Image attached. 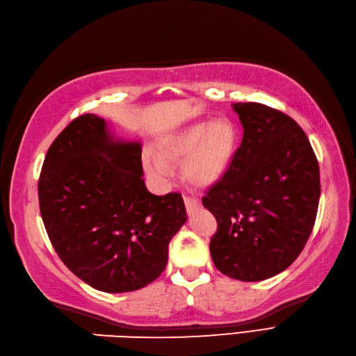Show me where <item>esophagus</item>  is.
<instances>
[{
  "instance_id": "1",
  "label": "esophagus",
  "mask_w": 356,
  "mask_h": 356,
  "mask_svg": "<svg viewBox=\"0 0 356 356\" xmlns=\"http://www.w3.org/2000/svg\"><path fill=\"white\" fill-rule=\"evenodd\" d=\"M184 202H185V207H186V212L188 213H194L197 209L200 207V202L195 197H184Z\"/></svg>"
}]
</instances>
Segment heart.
Here are the masks:
<instances>
[{
  "label": "heart",
  "instance_id": "b5f03b06",
  "mask_svg": "<svg viewBox=\"0 0 356 356\" xmlns=\"http://www.w3.org/2000/svg\"><path fill=\"white\" fill-rule=\"evenodd\" d=\"M238 132L227 118L211 123H195L158 143V158L145 156L144 168L149 179L165 188L171 179L172 163H181V175L198 186L220 180L234 156Z\"/></svg>",
  "mask_w": 356,
  "mask_h": 356
}]
</instances>
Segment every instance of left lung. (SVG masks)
Listing matches in <instances>:
<instances>
[{"mask_svg":"<svg viewBox=\"0 0 356 356\" xmlns=\"http://www.w3.org/2000/svg\"><path fill=\"white\" fill-rule=\"evenodd\" d=\"M233 109L243 136L229 170L203 197L218 222L209 248L224 275L261 281L302 252L316 221L321 172L293 118L256 102Z\"/></svg>","mask_w":356,"mask_h":356,"instance_id":"obj_1","label":"left lung"}]
</instances>
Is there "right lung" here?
Returning a JSON list of instances; mask_svg holds the SVG:
<instances>
[{
  "instance_id": "add662e5",
  "label": "right lung",
  "mask_w": 356,
  "mask_h": 356,
  "mask_svg": "<svg viewBox=\"0 0 356 356\" xmlns=\"http://www.w3.org/2000/svg\"><path fill=\"white\" fill-rule=\"evenodd\" d=\"M38 189L58 257L106 293L156 280L167 266L171 238L188 220L180 194L153 195L145 188L141 144L114 138L95 114L76 117L54 140Z\"/></svg>"
}]
</instances>
